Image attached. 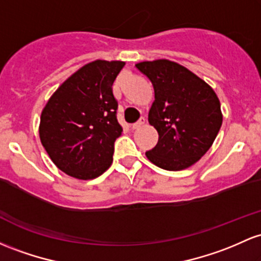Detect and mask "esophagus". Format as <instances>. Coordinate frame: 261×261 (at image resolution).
Wrapping results in <instances>:
<instances>
[{
    "mask_svg": "<svg viewBox=\"0 0 261 261\" xmlns=\"http://www.w3.org/2000/svg\"><path fill=\"white\" fill-rule=\"evenodd\" d=\"M145 122H146V119H145V117H140L139 121L135 122V124H133V126H131V127H133V130H136V128L141 127L142 125H145Z\"/></svg>",
    "mask_w": 261,
    "mask_h": 261,
    "instance_id": "34e87169",
    "label": "esophagus"
}]
</instances>
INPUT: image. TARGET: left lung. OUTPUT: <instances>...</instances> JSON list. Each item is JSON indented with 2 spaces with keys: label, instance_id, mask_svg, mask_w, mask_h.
Returning <instances> with one entry per match:
<instances>
[{
  "label": "left lung",
  "instance_id": "8db88e82",
  "mask_svg": "<svg viewBox=\"0 0 261 261\" xmlns=\"http://www.w3.org/2000/svg\"><path fill=\"white\" fill-rule=\"evenodd\" d=\"M136 68L154 90L148 122L159 133V142L146 156L163 170L190 167L218 135L223 121L218 96L204 80L167 59L137 63Z\"/></svg>",
  "mask_w": 261,
  "mask_h": 261
}]
</instances>
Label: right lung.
I'll return each mask as SVG.
<instances>
[{"mask_svg": "<svg viewBox=\"0 0 261 261\" xmlns=\"http://www.w3.org/2000/svg\"><path fill=\"white\" fill-rule=\"evenodd\" d=\"M125 63L95 61L57 89L42 111L39 137L54 165L79 179H93L113 162L122 127L113 84Z\"/></svg>", "mask_w": 261, "mask_h": 261, "instance_id": "1", "label": "right lung"}]
</instances>
